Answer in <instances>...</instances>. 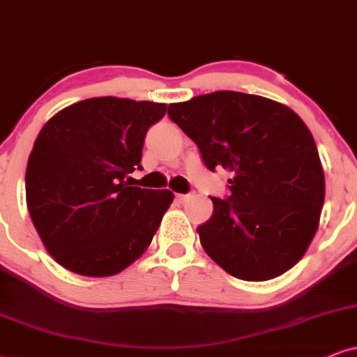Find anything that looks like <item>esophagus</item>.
<instances>
[{
	"label": "esophagus",
	"instance_id": "34e87169",
	"mask_svg": "<svg viewBox=\"0 0 357 357\" xmlns=\"http://www.w3.org/2000/svg\"><path fill=\"white\" fill-rule=\"evenodd\" d=\"M191 197H192V194H176V202L184 204V202H188Z\"/></svg>",
	"mask_w": 357,
	"mask_h": 357
}]
</instances>
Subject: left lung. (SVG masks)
Segmentation results:
<instances>
[{
    "label": "left lung",
    "mask_w": 357,
    "mask_h": 357,
    "mask_svg": "<svg viewBox=\"0 0 357 357\" xmlns=\"http://www.w3.org/2000/svg\"><path fill=\"white\" fill-rule=\"evenodd\" d=\"M169 119L199 148L211 171L231 173L227 199L197 227L220 268L265 282L300 261L318 231L324 173L313 135L291 108L220 90L169 103Z\"/></svg>",
    "instance_id": "1"
}]
</instances>
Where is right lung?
Segmentation results:
<instances>
[{"label":"right lung","mask_w":357,"mask_h":357,"mask_svg":"<svg viewBox=\"0 0 357 357\" xmlns=\"http://www.w3.org/2000/svg\"><path fill=\"white\" fill-rule=\"evenodd\" d=\"M166 103L93 97L57 112L36 138L26 202L52 259L84 277L120 273L143 255L174 196L130 186L148 128Z\"/></svg>","instance_id":"1"}]
</instances>
